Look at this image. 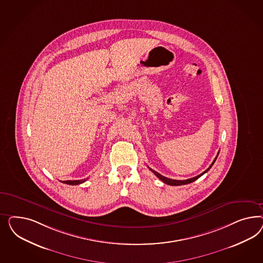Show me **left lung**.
<instances>
[{
  "mask_svg": "<svg viewBox=\"0 0 263 263\" xmlns=\"http://www.w3.org/2000/svg\"><path fill=\"white\" fill-rule=\"evenodd\" d=\"M218 154H219V152H218ZM217 157H218V155H217ZM217 157H216L214 161L212 162V164L210 165V167L207 168L206 171H204L202 174H200V175H197V176H195V177H193V178H189V179H185V180H175V179H171V178H167L166 176H164V175H160L159 173H157V172H155V171H153L152 170L151 167H149V170L152 171V173L154 174V175H156L158 178H159L160 180H162L164 183L167 184V185H172V186H179V185H185V184H189L193 182V181H195V180H197L199 177H200L201 175H204L206 172H208L209 170H210V167L213 166V164L215 163L216 159H217Z\"/></svg>",
  "mask_w": 263,
  "mask_h": 263,
  "instance_id": "left-lung-1",
  "label": "left lung"
}]
</instances>
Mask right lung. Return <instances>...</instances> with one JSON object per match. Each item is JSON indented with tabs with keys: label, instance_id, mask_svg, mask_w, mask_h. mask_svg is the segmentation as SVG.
Segmentation results:
<instances>
[{
	"label": "right lung",
	"instance_id": "obj_1",
	"mask_svg": "<svg viewBox=\"0 0 263 263\" xmlns=\"http://www.w3.org/2000/svg\"><path fill=\"white\" fill-rule=\"evenodd\" d=\"M88 178L86 179H80V180H66L63 181V183L68 184V185H78V184L84 183L85 181H87Z\"/></svg>",
	"mask_w": 263,
	"mask_h": 263
}]
</instances>
